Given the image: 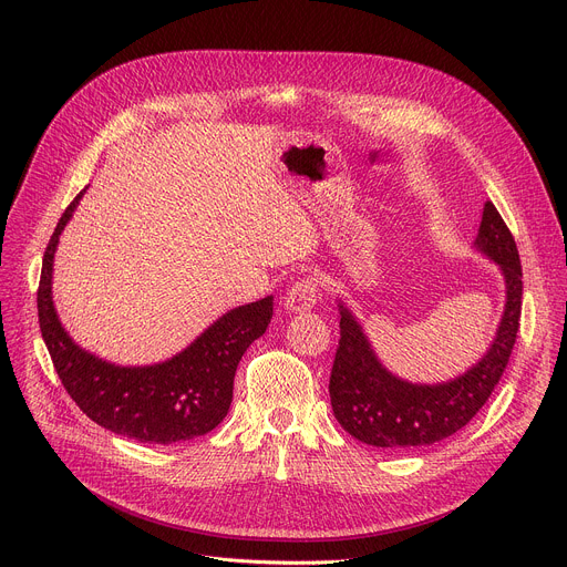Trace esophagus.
I'll return each instance as SVG.
<instances>
[{
    "instance_id": "1",
    "label": "esophagus",
    "mask_w": 567,
    "mask_h": 567,
    "mask_svg": "<svg viewBox=\"0 0 567 567\" xmlns=\"http://www.w3.org/2000/svg\"><path fill=\"white\" fill-rule=\"evenodd\" d=\"M316 298H318V280L307 276V278H300L296 280L287 296H285V307L289 311H307L316 305Z\"/></svg>"
}]
</instances>
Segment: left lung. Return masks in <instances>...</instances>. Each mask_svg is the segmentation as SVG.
<instances>
[{
  "instance_id": "1",
  "label": "left lung",
  "mask_w": 567,
  "mask_h": 567,
  "mask_svg": "<svg viewBox=\"0 0 567 567\" xmlns=\"http://www.w3.org/2000/svg\"><path fill=\"white\" fill-rule=\"evenodd\" d=\"M475 247L501 265L507 287L496 339L462 377L424 385L390 374L374 357L352 311L341 309V339L330 374V399L339 424L359 442L379 449L429 446L464 429L501 381L520 326L523 269L512 230L492 202L484 204Z\"/></svg>"
}]
</instances>
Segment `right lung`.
I'll return each instance as SVG.
<instances>
[{
    "label": "right lung",
    "mask_w": 567,
    "mask_h": 567,
    "mask_svg": "<svg viewBox=\"0 0 567 567\" xmlns=\"http://www.w3.org/2000/svg\"><path fill=\"white\" fill-rule=\"evenodd\" d=\"M80 197L83 193L66 206L49 239L38 287L40 332L64 390L92 422L136 442L175 444L206 435L230 409L235 370L267 332L274 298L230 309L166 363L121 368L96 359L69 339L51 296L58 237Z\"/></svg>",
    "instance_id": "right-lung-1"
}]
</instances>
